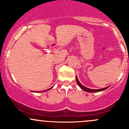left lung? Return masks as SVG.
Instances as JSON below:
<instances>
[{
  "instance_id": "left-lung-1",
  "label": "left lung",
  "mask_w": 129,
  "mask_h": 129,
  "mask_svg": "<svg viewBox=\"0 0 129 129\" xmlns=\"http://www.w3.org/2000/svg\"><path fill=\"white\" fill-rule=\"evenodd\" d=\"M75 79H76V81H77V83L78 85H79V87H80V88H81L82 89L84 90V91H85V92H101V91H102V90H104L107 89L108 88L107 87H105V88H103V89H89V88H87L85 87H84V85H82L80 83V82L79 81V80H78L77 77H75Z\"/></svg>"
}]
</instances>
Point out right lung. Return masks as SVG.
Here are the masks:
<instances>
[{"mask_svg":"<svg viewBox=\"0 0 129 129\" xmlns=\"http://www.w3.org/2000/svg\"><path fill=\"white\" fill-rule=\"evenodd\" d=\"M50 89H52V88H50ZM50 89H48V90H50Z\"/></svg>","mask_w":129,"mask_h":129,"instance_id":"add662e5","label":"right lung"}]
</instances>
